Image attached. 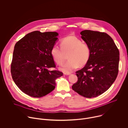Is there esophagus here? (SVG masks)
<instances>
[{"instance_id": "34e87169", "label": "esophagus", "mask_w": 128, "mask_h": 128, "mask_svg": "<svg viewBox=\"0 0 128 128\" xmlns=\"http://www.w3.org/2000/svg\"><path fill=\"white\" fill-rule=\"evenodd\" d=\"M70 73H64V74L65 75H70Z\"/></svg>"}]
</instances>
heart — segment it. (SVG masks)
<instances>
[{
	"label": "heart",
	"instance_id": "1",
	"mask_svg": "<svg viewBox=\"0 0 128 128\" xmlns=\"http://www.w3.org/2000/svg\"><path fill=\"white\" fill-rule=\"evenodd\" d=\"M61 48L54 46L51 49L50 54L58 65H62L65 62L67 55L68 61L60 69L65 73H69L78 66H84L88 62L90 54L89 46L74 36L70 35L62 39Z\"/></svg>",
	"mask_w": 128,
	"mask_h": 128
}]
</instances>
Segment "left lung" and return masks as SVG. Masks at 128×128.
Listing matches in <instances>:
<instances>
[{
    "label": "left lung",
    "instance_id": "left-lung-1",
    "mask_svg": "<svg viewBox=\"0 0 128 128\" xmlns=\"http://www.w3.org/2000/svg\"><path fill=\"white\" fill-rule=\"evenodd\" d=\"M80 34L90 48V57L85 66L76 72L78 80L72 88L80 95L91 98L106 92L115 81L120 52L112 38L106 33L85 30Z\"/></svg>",
    "mask_w": 128,
    "mask_h": 128
}]
</instances>
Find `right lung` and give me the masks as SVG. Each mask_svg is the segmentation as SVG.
<instances>
[{"instance_id": "right-lung-1", "label": "right lung", "mask_w": 128, "mask_h": 128, "mask_svg": "<svg viewBox=\"0 0 128 128\" xmlns=\"http://www.w3.org/2000/svg\"><path fill=\"white\" fill-rule=\"evenodd\" d=\"M58 33L30 32L16 44L10 72L16 84L23 93L35 98L44 97L53 90L56 80L63 72L50 70L56 68L50 50Z\"/></svg>"}]
</instances>
